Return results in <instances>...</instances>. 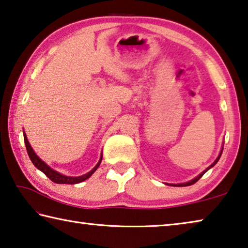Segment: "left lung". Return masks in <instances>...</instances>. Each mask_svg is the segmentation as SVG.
<instances>
[{
	"instance_id": "left-lung-1",
	"label": "left lung",
	"mask_w": 248,
	"mask_h": 248,
	"mask_svg": "<svg viewBox=\"0 0 248 248\" xmlns=\"http://www.w3.org/2000/svg\"><path fill=\"white\" fill-rule=\"evenodd\" d=\"M222 153H223V146H222V150H220V152H219V154H218V156H217V158L215 159L214 161V163L212 164V165H209L206 170H204L203 172H202L201 174H199L197 175V176L195 177V178H193V180H190V181H188V182H186V183H180V184H166V185H170V186H177V187H182V186H189V185H192V184H194V183H196L197 181L200 180V178L203 176V175L207 172V170H209V169H212L213 166L215 165V164L218 162V159L220 158V155H222Z\"/></svg>"
}]
</instances>
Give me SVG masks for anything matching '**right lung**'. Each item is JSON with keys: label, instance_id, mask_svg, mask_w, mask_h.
Listing matches in <instances>:
<instances>
[{"label": "right lung", "instance_id": "obj_1", "mask_svg": "<svg viewBox=\"0 0 248 248\" xmlns=\"http://www.w3.org/2000/svg\"><path fill=\"white\" fill-rule=\"evenodd\" d=\"M23 135H24V143H25V146H26V151H28L29 157L32 161V163L34 164V166H35L37 170H40L41 172H43L49 178V180H51L52 182L56 183V184H78V183L84 182L85 180H87V178H90L91 176H92V174L97 170V167L100 166V164L102 162L103 153L101 154L100 161L97 162L96 165L94 166V169L91 170L89 173H86L84 175H81V176H66V175L59 173L58 170L51 169V167H49L46 163H45L44 161H42L39 156L36 155L35 152L33 151L31 144H30L28 137H26L25 132H23Z\"/></svg>", "mask_w": 248, "mask_h": 248}]
</instances>
